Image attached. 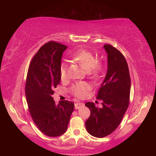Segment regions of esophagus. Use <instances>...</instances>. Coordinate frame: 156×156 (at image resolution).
<instances>
[{
	"label": "esophagus",
	"instance_id": "obj_1",
	"mask_svg": "<svg viewBox=\"0 0 156 156\" xmlns=\"http://www.w3.org/2000/svg\"><path fill=\"white\" fill-rule=\"evenodd\" d=\"M84 106V105L83 103H82V102H76L75 104V109H80V108L83 107Z\"/></svg>",
	"mask_w": 156,
	"mask_h": 156
}]
</instances>
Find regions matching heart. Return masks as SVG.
<instances>
[{"label":"heart","mask_w":156,"mask_h":156,"mask_svg":"<svg viewBox=\"0 0 156 156\" xmlns=\"http://www.w3.org/2000/svg\"><path fill=\"white\" fill-rule=\"evenodd\" d=\"M72 59L75 62L81 64L87 70V74L91 78L97 79L100 77L103 70V64L97 60L94 54L87 50L81 49L72 55ZM69 65L67 62H62L60 67V76L62 80H66L68 78ZM92 88L91 85L87 82H78L73 84L70 91L73 96L78 98H84Z\"/></svg>","instance_id":"obj_1"}]
</instances>
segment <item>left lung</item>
<instances>
[{"instance_id":"left-lung-1","label":"left lung","mask_w":156,"mask_h":156,"mask_svg":"<svg viewBox=\"0 0 156 156\" xmlns=\"http://www.w3.org/2000/svg\"><path fill=\"white\" fill-rule=\"evenodd\" d=\"M108 69L106 77L96 96L102 100V108L94 102L85 103L91 112L85 122L88 133L96 138H104L114 131L121 122L129 105L131 78L127 62L119 50L106 44Z\"/></svg>"}]
</instances>
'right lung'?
Here are the masks:
<instances>
[{
	"label": "right lung",
	"instance_id": "add662e5",
	"mask_svg": "<svg viewBox=\"0 0 156 156\" xmlns=\"http://www.w3.org/2000/svg\"><path fill=\"white\" fill-rule=\"evenodd\" d=\"M65 44L50 41L42 46L29 66L25 84L29 112L42 133L57 137L67 129L74 104L68 100L56 105L54 89L60 83V67Z\"/></svg>",
	"mask_w": 156,
	"mask_h": 156
}]
</instances>
